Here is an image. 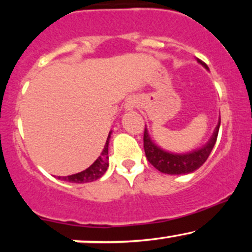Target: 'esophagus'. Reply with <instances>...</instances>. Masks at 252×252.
I'll list each match as a JSON object with an SVG mask.
<instances>
[{
	"label": "esophagus",
	"mask_w": 252,
	"mask_h": 252,
	"mask_svg": "<svg viewBox=\"0 0 252 252\" xmlns=\"http://www.w3.org/2000/svg\"><path fill=\"white\" fill-rule=\"evenodd\" d=\"M136 103H137L136 98H134V97L129 98V99L126 100V111H131V110H134L135 106H136Z\"/></svg>",
	"instance_id": "1"
}]
</instances>
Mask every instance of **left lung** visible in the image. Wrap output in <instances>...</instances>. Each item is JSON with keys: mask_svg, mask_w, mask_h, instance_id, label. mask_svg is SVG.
Here are the masks:
<instances>
[{"mask_svg": "<svg viewBox=\"0 0 252 252\" xmlns=\"http://www.w3.org/2000/svg\"><path fill=\"white\" fill-rule=\"evenodd\" d=\"M199 63H201L206 70H209L207 65L202 60L196 59ZM219 126H220V121L218 122V126L213 132L211 140L207 142L206 146L202 148L194 150L192 153H187V154H172V153L164 152L161 148H158L156 144L153 142L152 138L149 137L148 131L144 129L143 135V147L144 153H146L147 158L156 169L160 170L161 173L164 174H189V173L194 172L204 164L205 161L207 160L209 155L212 152L213 147H215L217 137H218Z\"/></svg>", "mask_w": 252, "mask_h": 252, "instance_id": "left-lung-1", "label": "left lung"}]
</instances>
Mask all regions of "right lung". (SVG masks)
Instances as JSON below:
<instances>
[{
  "label": "right lung",
  "instance_id": "add662e5",
  "mask_svg": "<svg viewBox=\"0 0 252 252\" xmlns=\"http://www.w3.org/2000/svg\"><path fill=\"white\" fill-rule=\"evenodd\" d=\"M109 138L110 134L108 136V140H106L105 146L102 154L98 156V158L94 161L89 168H86L83 172L77 173V174H72L68 176H59V179H62L63 181L68 182H76V184H84V182H91L97 180V179L102 178V175L106 172L109 167V156H108V149H109Z\"/></svg>",
  "mask_w": 252,
  "mask_h": 252
}]
</instances>
